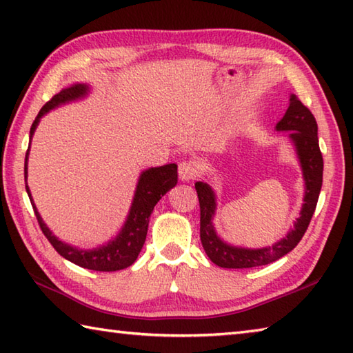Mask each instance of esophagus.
Instances as JSON below:
<instances>
[{
	"instance_id": "1",
	"label": "esophagus",
	"mask_w": 353,
	"mask_h": 353,
	"mask_svg": "<svg viewBox=\"0 0 353 353\" xmlns=\"http://www.w3.org/2000/svg\"><path fill=\"white\" fill-rule=\"evenodd\" d=\"M197 176V165L192 161H182L179 163V177L181 181L188 182Z\"/></svg>"
}]
</instances>
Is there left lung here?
<instances>
[{"label":"left lung","mask_w":353,"mask_h":353,"mask_svg":"<svg viewBox=\"0 0 353 353\" xmlns=\"http://www.w3.org/2000/svg\"><path fill=\"white\" fill-rule=\"evenodd\" d=\"M279 131H291L289 137L294 142L299 154L303 177L306 182L305 203L300 212V217L285 239L277 243L261 248V250H246L226 245L217 237L212 226V216L216 210V196L210 185L196 182V191L200 203V240L203 250L211 259L212 263L230 269H245L269 265L281 259L283 255L291 252L300 243L305 236L307 226L312 219L316 202L323 185V156L319 145V127L310 110L295 94L289 99V107L283 119L277 123Z\"/></svg>","instance_id":"1"}]
</instances>
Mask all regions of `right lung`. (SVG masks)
<instances>
[{
	"label": "right lung",
	"instance_id": "add662e5",
	"mask_svg": "<svg viewBox=\"0 0 353 353\" xmlns=\"http://www.w3.org/2000/svg\"><path fill=\"white\" fill-rule=\"evenodd\" d=\"M87 92H88L87 85L76 84L73 87L61 90L58 94H54L53 98L48 102H46V105L39 110L37 119L33 121L32 128H30V139L39 119L48 112V110L58 107L59 103H65L68 101L82 98V96L87 94ZM27 156H29V150H27V154H26L24 179H27ZM176 183H177L176 163H168V165H163V167L150 168L147 171H143L141 174L139 183H137L133 205H131L127 222L123 225L121 234L113 241H110L107 246L98 248V250H93V251L76 250V248L67 243H62L61 240L54 237L50 232V230H48L46 223L43 222V219H41L37 206H34L32 200L29 186L27 185H26V190H27V194L30 197L34 216H37L41 231H43L47 240L50 241L52 246L57 250L59 255H62V257L70 260L72 263L78 265L81 268L93 269V271L112 272V271H119V269H125L134 263V260L137 259V255H139L142 246L145 243V239H147L151 212H153L159 199H161L165 192L170 191L172 186H176Z\"/></svg>",
	"mask_w": 353,
	"mask_h": 353
}]
</instances>
